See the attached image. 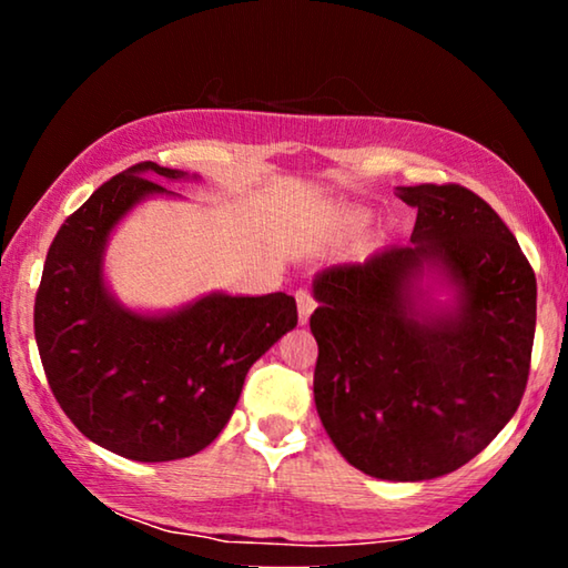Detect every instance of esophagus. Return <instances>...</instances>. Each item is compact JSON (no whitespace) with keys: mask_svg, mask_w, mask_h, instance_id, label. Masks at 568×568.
I'll use <instances>...</instances> for the list:
<instances>
[{"mask_svg":"<svg viewBox=\"0 0 568 568\" xmlns=\"http://www.w3.org/2000/svg\"><path fill=\"white\" fill-rule=\"evenodd\" d=\"M295 301H297V318H301V323L305 325L307 318H311V313L315 311L313 295H311V291H297Z\"/></svg>","mask_w":568,"mask_h":568,"instance_id":"1","label":"esophagus"}]
</instances>
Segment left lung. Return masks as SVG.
Wrapping results in <instances>:
<instances>
[{
	"label": "left lung",
	"mask_w": 568,
	"mask_h": 568,
	"mask_svg": "<svg viewBox=\"0 0 568 568\" xmlns=\"http://www.w3.org/2000/svg\"><path fill=\"white\" fill-rule=\"evenodd\" d=\"M408 245L315 275V408L363 474L428 480L468 464L521 403L536 275L511 230L460 185L398 187ZM434 280L452 293L430 298Z\"/></svg>",
	"instance_id": "left-lung-1"
}]
</instances>
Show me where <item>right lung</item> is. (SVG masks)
Here are the masks:
<instances>
[{
  "label": "right lung",
  "mask_w": 568,
  "mask_h": 568,
  "mask_svg": "<svg viewBox=\"0 0 568 568\" xmlns=\"http://www.w3.org/2000/svg\"><path fill=\"white\" fill-rule=\"evenodd\" d=\"M182 170L140 162L104 182L64 220L34 301V338L57 403L92 444L158 464L213 444L245 376L297 325L285 293H210L178 311L138 313L104 283V247L148 197H180L158 180Z\"/></svg>",
  "instance_id": "right-lung-1"
}]
</instances>
